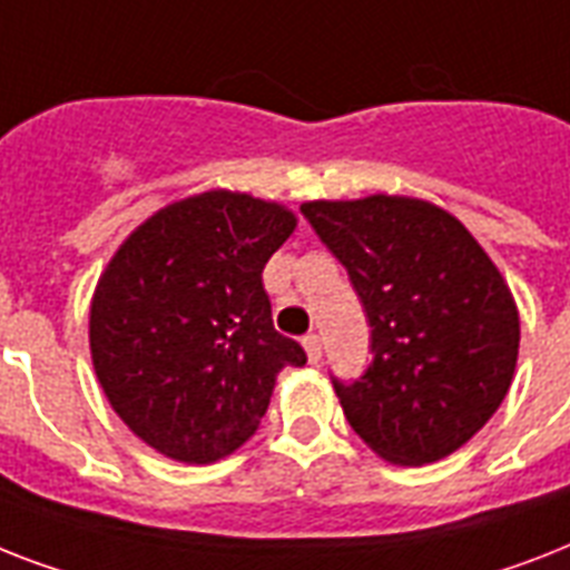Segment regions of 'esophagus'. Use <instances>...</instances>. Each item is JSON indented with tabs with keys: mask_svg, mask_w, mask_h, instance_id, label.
I'll use <instances>...</instances> for the list:
<instances>
[{
	"mask_svg": "<svg viewBox=\"0 0 570 570\" xmlns=\"http://www.w3.org/2000/svg\"><path fill=\"white\" fill-rule=\"evenodd\" d=\"M303 347H306L308 362H312V364L321 362V356H323V344H321V338H317V335H306V338H303Z\"/></svg>",
	"mask_w": 570,
	"mask_h": 570,
	"instance_id": "obj_1",
	"label": "esophagus"
}]
</instances>
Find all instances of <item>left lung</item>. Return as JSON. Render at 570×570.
Segmentation results:
<instances>
[{
  "label": "left lung",
  "instance_id": "obj_1",
  "mask_svg": "<svg viewBox=\"0 0 570 570\" xmlns=\"http://www.w3.org/2000/svg\"><path fill=\"white\" fill-rule=\"evenodd\" d=\"M303 214L350 273L373 362L335 380L344 417L391 465L456 453L509 394L521 321L503 273L465 223L417 197L312 199Z\"/></svg>",
  "mask_w": 570,
  "mask_h": 570
}]
</instances>
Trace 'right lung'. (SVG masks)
<instances>
[{"instance_id": "right-lung-1", "label": "right lung", "mask_w": 570, "mask_h": 570, "mask_svg": "<svg viewBox=\"0 0 570 570\" xmlns=\"http://www.w3.org/2000/svg\"><path fill=\"white\" fill-rule=\"evenodd\" d=\"M297 229L282 203L214 188L158 208L105 264L90 358L126 426L161 456L212 465L256 435L282 367L262 271Z\"/></svg>"}]
</instances>
